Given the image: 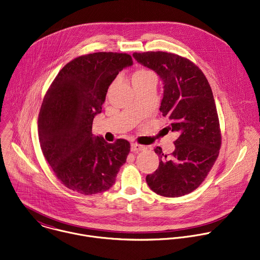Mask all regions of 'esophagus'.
Returning <instances> with one entry per match:
<instances>
[{"instance_id": "34e87169", "label": "esophagus", "mask_w": 260, "mask_h": 260, "mask_svg": "<svg viewBox=\"0 0 260 260\" xmlns=\"http://www.w3.org/2000/svg\"><path fill=\"white\" fill-rule=\"evenodd\" d=\"M131 150H132V152H141V151L145 150V146L134 143L131 145Z\"/></svg>"}]
</instances>
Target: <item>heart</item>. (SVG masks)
<instances>
[{"label": "heart", "instance_id": "1", "mask_svg": "<svg viewBox=\"0 0 260 260\" xmlns=\"http://www.w3.org/2000/svg\"><path fill=\"white\" fill-rule=\"evenodd\" d=\"M154 74L148 70L145 69H140L138 71L135 72V74L133 75V82H139V81H143L151 76H153Z\"/></svg>", "mask_w": 260, "mask_h": 260}]
</instances>
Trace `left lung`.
<instances>
[{
  "instance_id": "1",
  "label": "left lung",
  "mask_w": 260,
  "mask_h": 260,
  "mask_svg": "<svg viewBox=\"0 0 260 260\" xmlns=\"http://www.w3.org/2000/svg\"><path fill=\"white\" fill-rule=\"evenodd\" d=\"M133 56L163 82L160 111L169 121L168 132L178 134L170 156L160 147L154 150L160 158L159 167L146 181L157 194L182 197L201 185L219 155L220 123L211 86L204 73L180 55L150 51Z\"/></svg>"
}]
</instances>
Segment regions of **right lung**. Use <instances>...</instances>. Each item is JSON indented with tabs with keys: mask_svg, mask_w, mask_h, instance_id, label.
<instances>
[{
	"mask_svg": "<svg viewBox=\"0 0 260 260\" xmlns=\"http://www.w3.org/2000/svg\"><path fill=\"white\" fill-rule=\"evenodd\" d=\"M133 64L126 53L95 52L67 63L44 96L38 136L42 153L57 179L82 194L108 190L129 153V143H107L92 134L107 90Z\"/></svg>",
	"mask_w": 260,
	"mask_h": 260,
	"instance_id": "right-lung-1",
	"label": "right lung"
}]
</instances>
